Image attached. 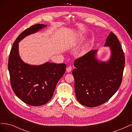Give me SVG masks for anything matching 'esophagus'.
Listing matches in <instances>:
<instances>
[{
	"label": "esophagus",
	"instance_id": "obj_1",
	"mask_svg": "<svg viewBox=\"0 0 132 132\" xmlns=\"http://www.w3.org/2000/svg\"><path fill=\"white\" fill-rule=\"evenodd\" d=\"M71 69H72V68H71V67H68L67 68V69H66V70H67V71L68 73H69V72H70L71 71Z\"/></svg>",
	"mask_w": 132,
	"mask_h": 132
}]
</instances>
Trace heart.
Masks as SVG:
<instances>
[{"mask_svg":"<svg viewBox=\"0 0 132 132\" xmlns=\"http://www.w3.org/2000/svg\"><path fill=\"white\" fill-rule=\"evenodd\" d=\"M88 47H89V44L88 43L86 44V45L82 47V48L81 49L80 52V55H82V54H84L86 52L87 49H88Z\"/></svg>","mask_w":132,"mask_h":132,"instance_id":"1","label":"heart"}]
</instances>
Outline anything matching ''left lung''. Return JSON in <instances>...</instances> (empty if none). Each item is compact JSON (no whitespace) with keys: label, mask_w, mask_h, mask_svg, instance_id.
Wrapping results in <instances>:
<instances>
[{"label":"left lung","mask_w":132,"mask_h":132,"mask_svg":"<svg viewBox=\"0 0 132 132\" xmlns=\"http://www.w3.org/2000/svg\"><path fill=\"white\" fill-rule=\"evenodd\" d=\"M110 56L105 61L97 58L98 50H91L75 60L72 74L76 97L81 105L94 107L104 103L120 86L125 64V55L118 39L111 32L106 39Z\"/></svg>","instance_id":"8db88e82"}]
</instances>
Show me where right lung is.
Listing matches in <instances>:
<instances>
[{"instance_id":"right-lung-1","label":"right lung","mask_w":132,"mask_h":132,"mask_svg":"<svg viewBox=\"0 0 132 132\" xmlns=\"http://www.w3.org/2000/svg\"><path fill=\"white\" fill-rule=\"evenodd\" d=\"M47 26L39 23L22 32L13 44L9 55L8 70L12 89L21 101L34 106L45 105L50 100L67 67L64 63L51 62L31 65L23 62L20 56L19 43Z\"/></svg>"}]
</instances>
